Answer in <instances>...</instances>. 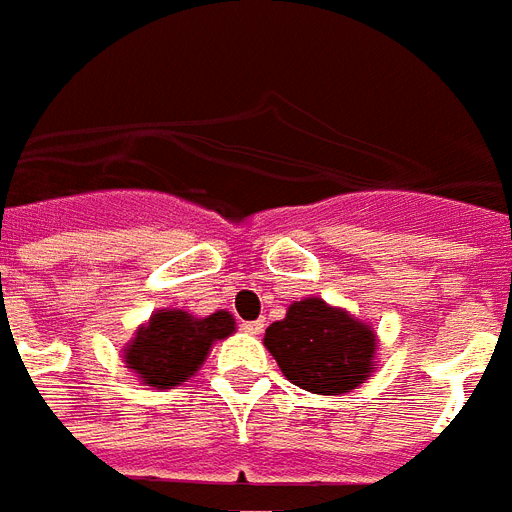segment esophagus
I'll return each instance as SVG.
<instances>
[{"label":"esophagus","instance_id":"obj_1","mask_svg":"<svg viewBox=\"0 0 512 512\" xmlns=\"http://www.w3.org/2000/svg\"><path fill=\"white\" fill-rule=\"evenodd\" d=\"M263 327H265V319H252V322H244V325H241V330L249 335H260L263 333Z\"/></svg>","mask_w":512,"mask_h":512}]
</instances>
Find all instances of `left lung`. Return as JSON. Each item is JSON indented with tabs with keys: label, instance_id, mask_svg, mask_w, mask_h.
<instances>
[{
	"label": "left lung",
	"instance_id": "1",
	"mask_svg": "<svg viewBox=\"0 0 512 512\" xmlns=\"http://www.w3.org/2000/svg\"><path fill=\"white\" fill-rule=\"evenodd\" d=\"M263 341L287 381L314 395H346L373 373L378 338L349 311L303 298L265 330Z\"/></svg>",
	"mask_w": 512,
	"mask_h": 512
}]
</instances>
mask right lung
<instances>
[{"mask_svg": "<svg viewBox=\"0 0 512 512\" xmlns=\"http://www.w3.org/2000/svg\"><path fill=\"white\" fill-rule=\"evenodd\" d=\"M233 330L236 322L230 311H214L198 319L182 308H161L126 343L123 360L126 368L142 378V384L171 389L195 376L212 351V343L228 338Z\"/></svg>", "mask_w": 512, "mask_h": 512, "instance_id": "1", "label": "right lung"}]
</instances>
